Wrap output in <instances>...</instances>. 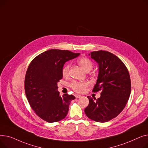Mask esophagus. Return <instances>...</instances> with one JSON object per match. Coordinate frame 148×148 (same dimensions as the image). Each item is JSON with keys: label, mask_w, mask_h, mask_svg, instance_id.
<instances>
[{"label": "esophagus", "mask_w": 148, "mask_h": 148, "mask_svg": "<svg viewBox=\"0 0 148 148\" xmlns=\"http://www.w3.org/2000/svg\"><path fill=\"white\" fill-rule=\"evenodd\" d=\"M75 98H80L82 96L80 95H78V94H76L75 95Z\"/></svg>", "instance_id": "1"}]
</instances>
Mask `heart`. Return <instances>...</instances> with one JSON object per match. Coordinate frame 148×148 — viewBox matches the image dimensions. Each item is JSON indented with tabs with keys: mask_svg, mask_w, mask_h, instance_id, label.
I'll use <instances>...</instances> for the list:
<instances>
[{
	"mask_svg": "<svg viewBox=\"0 0 148 148\" xmlns=\"http://www.w3.org/2000/svg\"><path fill=\"white\" fill-rule=\"evenodd\" d=\"M78 64L86 72H89L93 68V64L92 61L86 58H82L78 60ZM70 65L69 64H66L62 69V74L64 77H67L69 74ZM88 86V83L85 82H73L71 84V87L75 92L79 93L83 92Z\"/></svg>",
	"mask_w": 148,
	"mask_h": 148,
	"instance_id": "b5f03b06",
	"label": "heart"
}]
</instances>
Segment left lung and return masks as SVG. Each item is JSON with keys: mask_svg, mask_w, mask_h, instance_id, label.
I'll return each instance as SVG.
<instances>
[{"mask_svg": "<svg viewBox=\"0 0 148 148\" xmlns=\"http://www.w3.org/2000/svg\"><path fill=\"white\" fill-rule=\"evenodd\" d=\"M98 65L97 80L93 91L101 90L99 98L88 97L84 112L96 122H106L116 117L125 107L131 94L130 74L122 61L107 51L89 54Z\"/></svg>", "mask_w": 148, "mask_h": 148, "instance_id": "left-lung-1", "label": "left lung"}]
</instances>
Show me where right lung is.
Here are the masks:
<instances>
[{"mask_svg":"<svg viewBox=\"0 0 148 148\" xmlns=\"http://www.w3.org/2000/svg\"><path fill=\"white\" fill-rule=\"evenodd\" d=\"M80 53L51 49L37 56L30 64L25 77V89L31 107L43 120L55 122L64 119L69 106L75 97L67 94L60 96L58 83L62 79L65 62Z\"/></svg>","mask_w":148,"mask_h":148,"instance_id":"obj_1","label":"right lung"}]
</instances>
